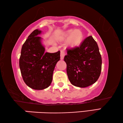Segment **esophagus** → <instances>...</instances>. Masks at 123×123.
<instances>
[{
    "label": "esophagus",
    "instance_id": "esophagus-1",
    "mask_svg": "<svg viewBox=\"0 0 123 123\" xmlns=\"http://www.w3.org/2000/svg\"><path fill=\"white\" fill-rule=\"evenodd\" d=\"M65 55V52L64 51H60V59H61V60H63L64 59Z\"/></svg>",
    "mask_w": 123,
    "mask_h": 123
}]
</instances>
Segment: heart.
Wrapping results in <instances>:
<instances>
[{
    "label": "heart",
    "instance_id": "1",
    "mask_svg": "<svg viewBox=\"0 0 123 123\" xmlns=\"http://www.w3.org/2000/svg\"><path fill=\"white\" fill-rule=\"evenodd\" d=\"M84 38L83 32L79 30H68L64 32L59 37L60 40L68 39V45L71 47L79 46L82 43Z\"/></svg>",
    "mask_w": 123,
    "mask_h": 123
}]
</instances>
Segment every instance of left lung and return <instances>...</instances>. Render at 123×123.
Returning a JSON list of instances; mask_svg holds the SVG:
<instances>
[{"label": "left lung", "mask_w": 123, "mask_h": 123, "mask_svg": "<svg viewBox=\"0 0 123 123\" xmlns=\"http://www.w3.org/2000/svg\"><path fill=\"white\" fill-rule=\"evenodd\" d=\"M64 60L67 65L68 79L75 86H89L100 76L102 57L97 43L92 36L85 39L79 47L68 49Z\"/></svg>", "instance_id": "1"}]
</instances>
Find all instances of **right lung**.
<instances>
[{"label":"right lung","mask_w":123,"mask_h":123,"mask_svg":"<svg viewBox=\"0 0 123 123\" xmlns=\"http://www.w3.org/2000/svg\"><path fill=\"white\" fill-rule=\"evenodd\" d=\"M42 31L34 30L23 45L19 58V68L24 82L34 90L46 89L52 81L54 69L60 60V51L45 52L39 34Z\"/></svg>","instance_id":"1"}]
</instances>
